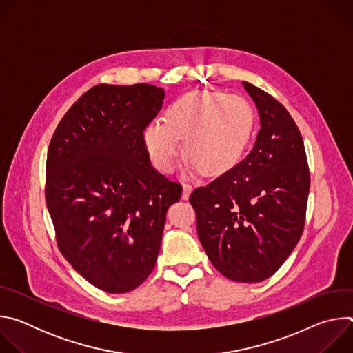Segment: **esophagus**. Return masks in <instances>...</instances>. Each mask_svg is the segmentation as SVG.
Here are the masks:
<instances>
[{"label":"esophagus","mask_w":353,"mask_h":353,"mask_svg":"<svg viewBox=\"0 0 353 353\" xmlns=\"http://www.w3.org/2000/svg\"><path fill=\"white\" fill-rule=\"evenodd\" d=\"M191 191H192V185L184 181V183H183V194H181V198H183V199H188Z\"/></svg>","instance_id":"1"}]
</instances>
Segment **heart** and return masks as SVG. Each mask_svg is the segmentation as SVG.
<instances>
[{
	"instance_id": "b5f03b06",
	"label": "heart",
	"mask_w": 353,
	"mask_h": 353,
	"mask_svg": "<svg viewBox=\"0 0 353 353\" xmlns=\"http://www.w3.org/2000/svg\"><path fill=\"white\" fill-rule=\"evenodd\" d=\"M253 131V110L243 97L222 92L188 93L168 109L163 124L143 131V143L152 163L172 172L180 155L179 141L198 170L214 176L232 168L241 157Z\"/></svg>"
}]
</instances>
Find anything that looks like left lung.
<instances>
[{"label":"left lung","instance_id":"obj_1","mask_svg":"<svg viewBox=\"0 0 353 353\" xmlns=\"http://www.w3.org/2000/svg\"><path fill=\"white\" fill-rule=\"evenodd\" d=\"M261 128L250 154L190 195L212 265L236 282H261L290 256L306 221L310 172L301 134L275 97L250 82Z\"/></svg>","mask_w":353,"mask_h":353}]
</instances>
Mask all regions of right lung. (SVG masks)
<instances>
[{
  "mask_svg": "<svg viewBox=\"0 0 353 353\" xmlns=\"http://www.w3.org/2000/svg\"><path fill=\"white\" fill-rule=\"evenodd\" d=\"M163 97L155 85H96L50 141L44 192L59 250L108 293L130 292L152 272L166 211L181 195L150 166L143 143Z\"/></svg>",
  "mask_w": 353,
  "mask_h": 353,
  "instance_id": "right-lung-1",
  "label": "right lung"
}]
</instances>
